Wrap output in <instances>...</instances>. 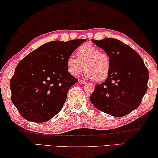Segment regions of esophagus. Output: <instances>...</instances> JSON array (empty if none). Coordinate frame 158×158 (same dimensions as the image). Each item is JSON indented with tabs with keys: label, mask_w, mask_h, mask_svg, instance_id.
<instances>
[{
	"label": "esophagus",
	"mask_w": 158,
	"mask_h": 158,
	"mask_svg": "<svg viewBox=\"0 0 158 158\" xmlns=\"http://www.w3.org/2000/svg\"><path fill=\"white\" fill-rule=\"evenodd\" d=\"M79 83H81V84H82V85H84V84H85V83H87L85 81H82V80H79Z\"/></svg>",
	"instance_id": "esophagus-1"
}]
</instances>
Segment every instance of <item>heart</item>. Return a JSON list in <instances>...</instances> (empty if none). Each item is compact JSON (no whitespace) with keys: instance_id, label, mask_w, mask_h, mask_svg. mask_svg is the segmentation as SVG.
<instances>
[{"instance_id":"b5f03b06","label":"heart","mask_w":158,"mask_h":158,"mask_svg":"<svg viewBox=\"0 0 158 158\" xmlns=\"http://www.w3.org/2000/svg\"><path fill=\"white\" fill-rule=\"evenodd\" d=\"M77 58L69 56L67 59V71L73 76L79 75L85 67V77L102 82L110 74L111 61L107 54L101 52L92 44H83L76 51Z\"/></svg>"}]
</instances>
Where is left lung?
Returning a JSON list of instances; mask_svg holds the SVG:
<instances>
[{
	"mask_svg": "<svg viewBox=\"0 0 158 158\" xmlns=\"http://www.w3.org/2000/svg\"><path fill=\"white\" fill-rule=\"evenodd\" d=\"M92 41L110 56L111 69L104 82L95 85L90 100L104 113L126 115L138 107L146 94L148 69L138 53L118 39Z\"/></svg>",
	"mask_w": 158,
	"mask_h": 158,
	"instance_id": "obj_1",
	"label": "left lung"
}]
</instances>
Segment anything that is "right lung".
<instances>
[{
	"instance_id": "right-lung-1",
	"label": "right lung",
	"mask_w": 158,
	"mask_h": 158,
	"mask_svg": "<svg viewBox=\"0 0 158 158\" xmlns=\"http://www.w3.org/2000/svg\"><path fill=\"white\" fill-rule=\"evenodd\" d=\"M85 39L46 43L22 59L10 81L11 101L28 121L44 123L62 109L78 80L67 71V59Z\"/></svg>"
}]
</instances>
